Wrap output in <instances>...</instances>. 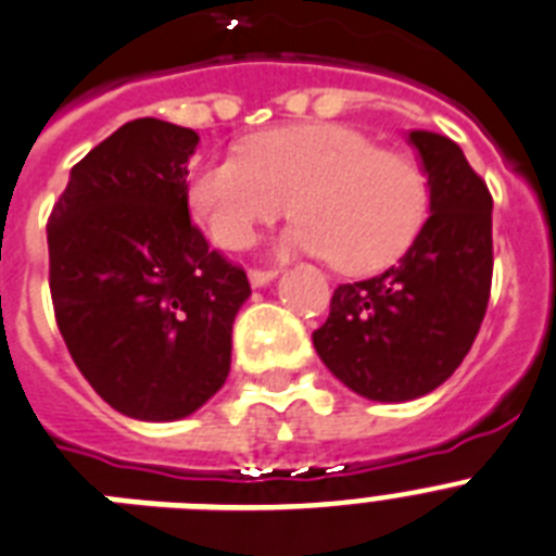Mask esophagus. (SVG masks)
I'll list each match as a JSON object with an SVG mask.
<instances>
[{
	"label": "esophagus",
	"instance_id": "obj_1",
	"mask_svg": "<svg viewBox=\"0 0 556 556\" xmlns=\"http://www.w3.org/2000/svg\"><path fill=\"white\" fill-rule=\"evenodd\" d=\"M277 274H279V268H251L249 279H251V285H254V288H263V285L271 282Z\"/></svg>",
	"mask_w": 556,
	"mask_h": 556
}]
</instances>
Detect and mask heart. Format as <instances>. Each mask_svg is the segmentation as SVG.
Masks as SVG:
<instances>
[{"label": "heart", "mask_w": 556, "mask_h": 556, "mask_svg": "<svg viewBox=\"0 0 556 556\" xmlns=\"http://www.w3.org/2000/svg\"><path fill=\"white\" fill-rule=\"evenodd\" d=\"M291 201L285 243L327 254L336 271L394 263L422 229L431 187L422 164L336 123L257 134L245 153L206 159L187 178V206L220 249H243Z\"/></svg>", "instance_id": "obj_1"}]
</instances>
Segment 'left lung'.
<instances>
[{
  "mask_svg": "<svg viewBox=\"0 0 556 556\" xmlns=\"http://www.w3.org/2000/svg\"><path fill=\"white\" fill-rule=\"evenodd\" d=\"M431 187V218L383 274L338 285L313 346L352 392L380 403L422 397L470 352L492 288V195L453 139L412 131Z\"/></svg>",
  "mask_w": 556,
  "mask_h": 556,
  "instance_id": "obj_1",
  "label": "left lung"
}]
</instances>
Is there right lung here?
I'll use <instances>...</instances> for the list:
<instances>
[{"label": "right lung", "instance_id": "add662e5", "mask_svg": "<svg viewBox=\"0 0 556 556\" xmlns=\"http://www.w3.org/2000/svg\"><path fill=\"white\" fill-rule=\"evenodd\" d=\"M192 128L125 123L72 167L47 224L58 330L89 386L134 419L170 422L226 383L251 285L190 220Z\"/></svg>", "mask_w": 556, "mask_h": 556}]
</instances>
